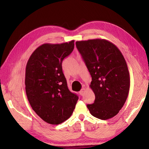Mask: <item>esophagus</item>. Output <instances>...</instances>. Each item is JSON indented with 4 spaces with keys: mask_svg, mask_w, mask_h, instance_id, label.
<instances>
[{
    "mask_svg": "<svg viewBox=\"0 0 149 149\" xmlns=\"http://www.w3.org/2000/svg\"><path fill=\"white\" fill-rule=\"evenodd\" d=\"M85 91H86V89H85L84 88H82V89H81V91H79V94H80L81 95V96H83V94H84Z\"/></svg>",
    "mask_w": 149,
    "mask_h": 149,
    "instance_id": "34e87169",
    "label": "esophagus"
}]
</instances>
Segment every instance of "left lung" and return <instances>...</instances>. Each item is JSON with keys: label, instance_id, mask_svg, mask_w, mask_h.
<instances>
[{"label": "left lung", "instance_id": "obj_1", "mask_svg": "<svg viewBox=\"0 0 149 149\" xmlns=\"http://www.w3.org/2000/svg\"><path fill=\"white\" fill-rule=\"evenodd\" d=\"M91 76L90 88L95 101L87 107L96 118L106 120L118 114L127 100L130 75L123 54L114 44L104 39L76 42Z\"/></svg>", "mask_w": 149, "mask_h": 149}]
</instances>
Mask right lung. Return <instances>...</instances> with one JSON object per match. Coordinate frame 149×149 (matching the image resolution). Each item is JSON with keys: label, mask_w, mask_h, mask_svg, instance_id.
<instances>
[{"label": "right lung", "mask_w": 149, "mask_h": 149, "mask_svg": "<svg viewBox=\"0 0 149 149\" xmlns=\"http://www.w3.org/2000/svg\"><path fill=\"white\" fill-rule=\"evenodd\" d=\"M74 40L44 43L31 54L25 70V91L30 104L46 123L57 125L70 118L78 96L68 89L62 62L74 49Z\"/></svg>", "instance_id": "right-lung-1"}]
</instances>
